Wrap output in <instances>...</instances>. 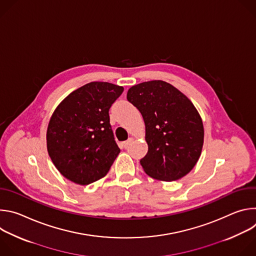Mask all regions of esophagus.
Wrapping results in <instances>:
<instances>
[{
    "instance_id": "obj_1",
    "label": "esophagus",
    "mask_w": 256,
    "mask_h": 256,
    "mask_svg": "<svg viewBox=\"0 0 256 256\" xmlns=\"http://www.w3.org/2000/svg\"><path fill=\"white\" fill-rule=\"evenodd\" d=\"M132 142V138H130L128 140H126V142H122V147H124V148H128V144H130Z\"/></svg>"
}]
</instances>
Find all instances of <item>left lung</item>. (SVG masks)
<instances>
[{
	"mask_svg": "<svg viewBox=\"0 0 256 256\" xmlns=\"http://www.w3.org/2000/svg\"><path fill=\"white\" fill-rule=\"evenodd\" d=\"M126 99L140 112L148 153L140 160L144 172L163 181L180 179L196 164L204 144V126L192 101L161 80L128 89Z\"/></svg>",
	"mask_w": 256,
	"mask_h": 256,
	"instance_id": "obj_1",
	"label": "left lung"
}]
</instances>
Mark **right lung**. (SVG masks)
<instances>
[{
	"label": "right lung",
	"mask_w": 256,
	"mask_h": 256,
	"mask_svg": "<svg viewBox=\"0 0 256 256\" xmlns=\"http://www.w3.org/2000/svg\"><path fill=\"white\" fill-rule=\"evenodd\" d=\"M124 88L91 82L72 92L50 118L48 155L62 176L87 186L104 177L120 149L109 122V109Z\"/></svg>",
	"instance_id": "obj_1"
}]
</instances>
